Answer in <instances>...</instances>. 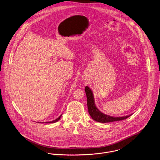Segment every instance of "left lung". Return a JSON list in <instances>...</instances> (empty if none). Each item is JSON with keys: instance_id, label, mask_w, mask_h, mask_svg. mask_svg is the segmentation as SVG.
<instances>
[{"instance_id": "8db88e82", "label": "left lung", "mask_w": 160, "mask_h": 160, "mask_svg": "<svg viewBox=\"0 0 160 160\" xmlns=\"http://www.w3.org/2000/svg\"><path fill=\"white\" fill-rule=\"evenodd\" d=\"M85 93H86L87 99V108H88V113L93 120L97 122H102V123H108V122H111L114 121H122L128 118L131 116V115H129V116H123V117H114V116H111L109 115H107L104 113H102L98 109L97 106L95 105L92 90L88 86L85 87Z\"/></svg>"}]
</instances>
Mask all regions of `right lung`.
I'll use <instances>...</instances> for the list:
<instances>
[{"label": "right lung", "mask_w": 160, "mask_h": 160, "mask_svg": "<svg viewBox=\"0 0 160 160\" xmlns=\"http://www.w3.org/2000/svg\"><path fill=\"white\" fill-rule=\"evenodd\" d=\"M62 116V114L60 116H59L57 119H56L55 120H53V121H50V122H44V123H55V122H58V121L60 119V118H61ZM39 123H44V122H39Z\"/></svg>", "instance_id": "obj_1"}]
</instances>
